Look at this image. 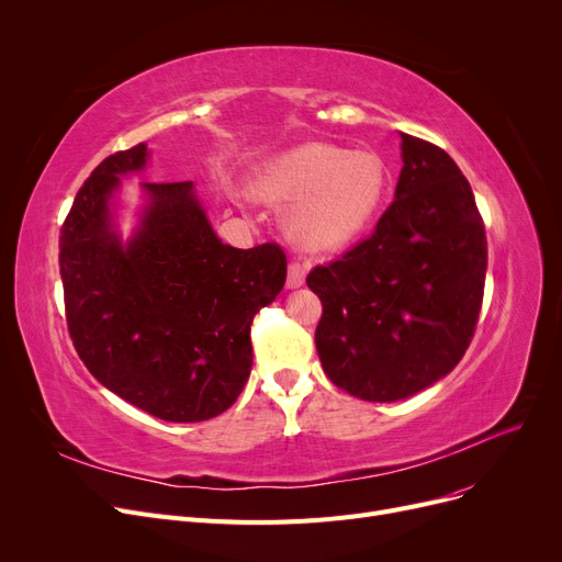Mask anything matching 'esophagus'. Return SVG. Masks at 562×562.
Wrapping results in <instances>:
<instances>
[{"label": "esophagus", "mask_w": 562, "mask_h": 562, "mask_svg": "<svg viewBox=\"0 0 562 562\" xmlns=\"http://www.w3.org/2000/svg\"><path fill=\"white\" fill-rule=\"evenodd\" d=\"M310 261H291L289 263V273H286V286L289 289H296L305 282V276L310 271Z\"/></svg>", "instance_id": "obj_1"}]
</instances>
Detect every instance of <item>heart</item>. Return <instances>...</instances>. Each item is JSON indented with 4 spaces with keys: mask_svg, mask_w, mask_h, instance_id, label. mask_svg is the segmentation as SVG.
Instances as JSON below:
<instances>
[{
    "mask_svg": "<svg viewBox=\"0 0 562 562\" xmlns=\"http://www.w3.org/2000/svg\"><path fill=\"white\" fill-rule=\"evenodd\" d=\"M257 191L276 202L301 200L289 218L291 236L305 248L333 250L375 216L387 193V166L375 153L307 143L266 166Z\"/></svg>",
    "mask_w": 562,
    "mask_h": 562,
    "instance_id": "obj_1",
    "label": "heart"
}]
</instances>
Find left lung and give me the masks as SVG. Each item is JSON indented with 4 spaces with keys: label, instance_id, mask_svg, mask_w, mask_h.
Returning <instances> with one entry per match:
<instances>
[{
    "label": "left lung",
    "instance_id": "obj_1",
    "mask_svg": "<svg viewBox=\"0 0 562 562\" xmlns=\"http://www.w3.org/2000/svg\"><path fill=\"white\" fill-rule=\"evenodd\" d=\"M394 202L373 232L310 271L323 371L350 396L417 394L462 360L483 305L487 239L467 177L441 147L401 134Z\"/></svg>",
    "mask_w": 562,
    "mask_h": 562
}]
</instances>
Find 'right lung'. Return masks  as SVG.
<instances>
[{"label": "right lung", "mask_w": 562, "mask_h": 562, "mask_svg": "<svg viewBox=\"0 0 562 562\" xmlns=\"http://www.w3.org/2000/svg\"><path fill=\"white\" fill-rule=\"evenodd\" d=\"M147 157L143 143L109 155L75 195L58 236L68 333L113 394L164 422H206L246 385L252 318L284 286L286 255L223 244L191 182H145L150 204L123 248L109 198Z\"/></svg>", "instance_id": "right-lung-1"}]
</instances>
